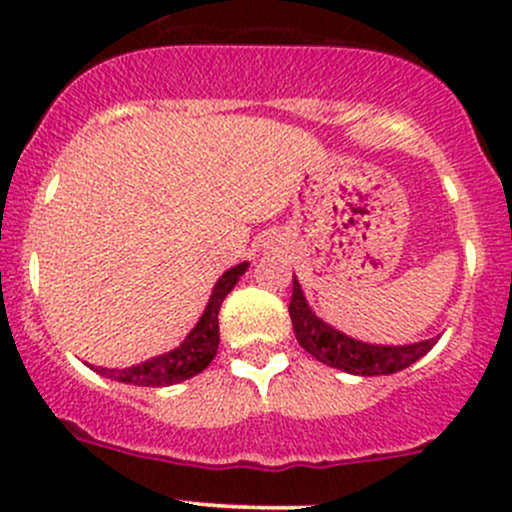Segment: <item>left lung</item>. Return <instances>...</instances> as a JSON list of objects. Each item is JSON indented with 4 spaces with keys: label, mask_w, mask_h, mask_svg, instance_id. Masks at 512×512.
<instances>
[{
    "label": "left lung",
    "mask_w": 512,
    "mask_h": 512,
    "mask_svg": "<svg viewBox=\"0 0 512 512\" xmlns=\"http://www.w3.org/2000/svg\"><path fill=\"white\" fill-rule=\"evenodd\" d=\"M289 317H292L294 337L299 347L309 352L322 364L342 369L347 374L359 376H381L396 374L406 369L414 361L421 359L433 349L438 339H426V342L406 344V347H379V344H364L347 334L337 332L329 324H324L317 314L309 309L299 282H292V302H289Z\"/></svg>",
    "instance_id": "left-lung-1"
}]
</instances>
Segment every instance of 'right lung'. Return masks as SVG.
I'll return each instance as SVG.
<instances>
[{
	"mask_svg": "<svg viewBox=\"0 0 512 512\" xmlns=\"http://www.w3.org/2000/svg\"><path fill=\"white\" fill-rule=\"evenodd\" d=\"M245 270L247 262H242V265L232 267V270H227L220 277L203 317H200V322L195 324L193 332L185 337V342L178 349H173L168 354H160L151 361H143L138 366H128V369H103V366H96L98 374L133 386H170L200 374L215 359V354H218L220 304H223L227 292L237 285V280H240V275Z\"/></svg>",
	"mask_w": 512,
	"mask_h": 512,
	"instance_id": "right-lung-1",
	"label": "right lung"
}]
</instances>
